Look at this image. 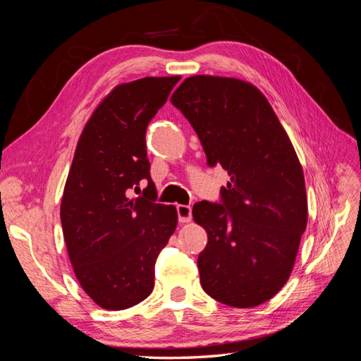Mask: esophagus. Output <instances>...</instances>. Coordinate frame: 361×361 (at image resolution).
Masks as SVG:
<instances>
[{
    "label": "esophagus",
    "instance_id": "esophagus-1",
    "mask_svg": "<svg viewBox=\"0 0 361 361\" xmlns=\"http://www.w3.org/2000/svg\"><path fill=\"white\" fill-rule=\"evenodd\" d=\"M176 211H178V218H179L180 223H190L191 221L192 212H191L190 204H178Z\"/></svg>",
    "mask_w": 361,
    "mask_h": 361
}]
</instances>
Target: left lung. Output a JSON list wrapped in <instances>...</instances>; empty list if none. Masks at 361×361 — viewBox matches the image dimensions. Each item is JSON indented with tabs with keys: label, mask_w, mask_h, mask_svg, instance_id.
<instances>
[{
	"label": "left lung",
	"mask_w": 361,
	"mask_h": 361,
	"mask_svg": "<svg viewBox=\"0 0 361 361\" xmlns=\"http://www.w3.org/2000/svg\"><path fill=\"white\" fill-rule=\"evenodd\" d=\"M171 104L199 135L207 166L231 176L220 202L192 207L207 232L197 259L202 288L226 305L255 307L285 286L307 226L298 157L265 96L248 82L195 75Z\"/></svg>",
	"instance_id": "left-lung-1"
}]
</instances>
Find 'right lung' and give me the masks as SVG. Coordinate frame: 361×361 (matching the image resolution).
Listing matches in <instances>:
<instances>
[{
    "label": "right lung",
    "instance_id": "1",
    "mask_svg": "<svg viewBox=\"0 0 361 361\" xmlns=\"http://www.w3.org/2000/svg\"><path fill=\"white\" fill-rule=\"evenodd\" d=\"M180 76L117 85L87 122L61 200V227L75 276L106 310L146 300L155 262L178 224L176 207L157 203L146 129ZM141 180L148 182L144 194Z\"/></svg>",
    "mask_w": 361,
    "mask_h": 361
}]
</instances>
